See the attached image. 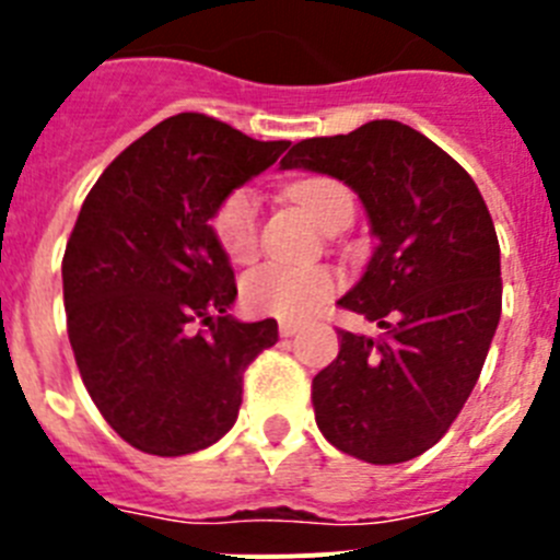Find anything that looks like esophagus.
Wrapping results in <instances>:
<instances>
[{"label": "esophagus", "mask_w": 560, "mask_h": 560, "mask_svg": "<svg viewBox=\"0 0 560 560\" xmlns=\"http://www.w3.org/2000/svg\"><path fill=\"white\" fill-rule=\"evenodd\" d=\"M296 330H300V325L296 323H289V319H283V323H280V336H285V339H289V336H294Z\"/></svg>", "instance_id": "obj_1"}]
</instances>
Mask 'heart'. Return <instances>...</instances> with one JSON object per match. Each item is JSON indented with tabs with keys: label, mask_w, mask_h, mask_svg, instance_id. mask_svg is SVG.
<instances>
[{
	"label": "heart",
	"mask_w": 560,
	"mask_h": 560,
	"mask_svg": "<svg viewBox=\"0 0 560 560\" xmlns=\"http://www.w3.org/2000/svg\"><path fill=\"white\" fill-rule=\"evenodd\" d=\"M291 196L303 207L305 215L325 232L339 221L353 219V192L328 176H311V179L296 182ZM212 232L230 260L246 264L257 252V232H260L255 192L246 187L230 192L215 210ZM336 285H339V277L328 266L266 264L244 277L241 296H244L246 308L255 314L294 323V319H305L323 308L334 296Z\"/></svg>",
	"instance_id": "obj_1"
}]
</instances>
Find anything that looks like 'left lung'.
Returning a JSON list of instances; mask_svg holds the SVG:
<instances>
[{"instance_id": "left-lung-1", "label": "left lung", "mask_w": 560, "mask_h": 560, "mask_svg": "<svg viewBox=\"0 0 560 560\" xmlns=\"http://www.w3.org/2000/svg\"><path fill=\"white\" fill-rule=\"evenodd\" d=\"M280 167L345 182L375 237L339 305L381 334L339 330V355L314 378L316 427L350 457L407 463L448 432L497 334L502 269L491 212L443 148L398 120L296 142Z\"/></svg>"}]
</instances>
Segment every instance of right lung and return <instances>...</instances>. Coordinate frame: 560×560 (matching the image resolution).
Listing matches in <instances>:
<instances>
[{"instance_id":"1","label":"right lung","mask_w":560,"mask_h":560,"mask_svg":"<svg viewBox=\"0 0 560 560\" xmlns=\"http://www.w3.org/2000/svg\"><path fill=\"white\" fill-rule=\"evenodd\" d=\"M289 145L176 114L131 142L83 201L61 266L69 345L95 407L140 452L182 457L219 443L235 427L246 364L277 341L275 319L230 314L235 275L210 221Z\"/></svg>"}]
</instances>
